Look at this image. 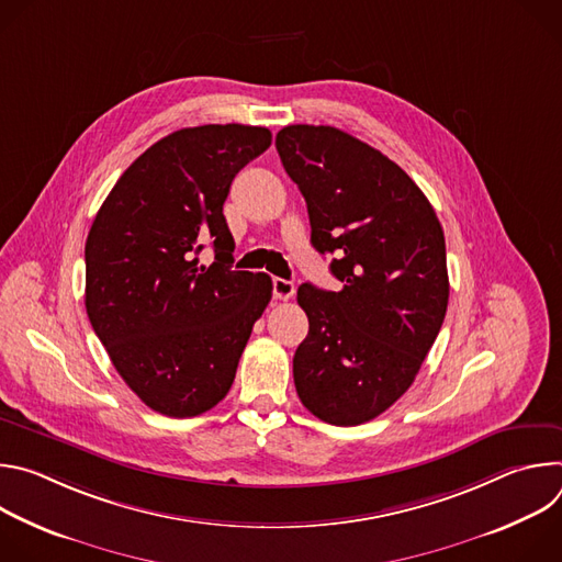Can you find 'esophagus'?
I'll use <instances>...</instances> for the list:
<instances>
[{"mask_svg":"<svg viewBox=\"0 0 562 562\" xmlns=\"http://www.w3.org/2000/svg\"><path fill=\"white\" fill-rule=\"evenodd\" d=\"M295 293V284L284 278H273V297L278 300H289Z\"/></svg>","mask_w":562,"mask_h":562,"instance_id":"1","label":"esophagus"}]
</instances>
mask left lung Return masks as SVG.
Segmentation results:
<instances>
[{
    "label": "left lung",
    "instance_id": "1",
    "mask_svg": "<svg viewBox=\"0 0 562 562\" xmlns=\"http://www.w3.org/2000/svg\"><path fill=\"white\" fill-rule=\"evenodd\" d=\"M276 148L304 195L311 245L336 256L342 282L297 289L308 334L293 356L295 391L319 420L362 425L412 386L442 327L445 233L418 184L358 137L293 124Z\"/></svg>",
    "mask_w": 562,
    "mask_h": 562
}]
</instances>
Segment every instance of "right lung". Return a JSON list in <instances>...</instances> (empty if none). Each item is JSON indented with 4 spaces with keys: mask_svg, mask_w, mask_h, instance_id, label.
I'll return each instance as SVG.
<instances>
[{
    "mask_svg": "<svg viewBox=\"0 0 562 562\" xmlns=\"http://www.w3.org/2000/svg\"><path fill=\"white\" fill-rule=\"evenodd\" d=\"M271 146L245 124L180 128L122 173L87 237V313L122 380L146 407L193 418L228 393L267 273L231 271L222 206L237 171ZM206 241L216 262L196 256Z\"/></svg>",
    "mask_w": 562,
    "mask_h": 562,
    "instance_id": "1",
    "label": "right lung"
}]
</instances>
